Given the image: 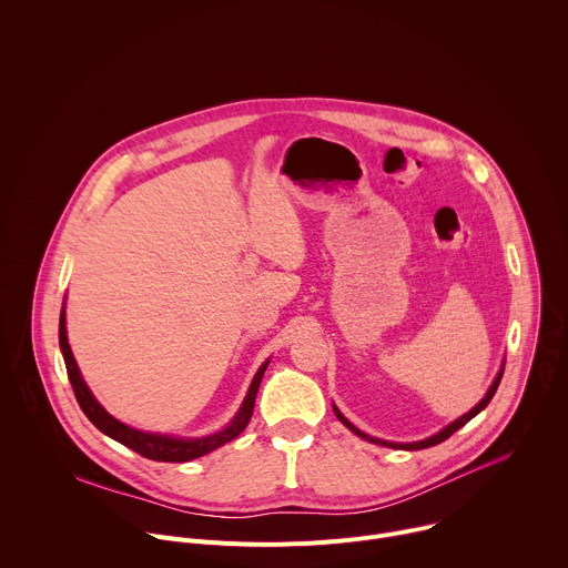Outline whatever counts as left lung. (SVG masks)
I'll return each instance as SVG.
<instances>
[{
    "label": "left lung",
    "mask_w": 568,
    "mask_h": 568,
    "mask_svg": "<svg viewBox=\"0 0 568 568\" xmlns=\"http://www.w3.org/2000/svg\"><path fill=\"white\" fill-rule=\"evenodd\" d=\"M501 377H504V368L499 371V375H497V379L493 382V386H490V390L488 393H485V397L476 404V407L471 409V412H467L465 416H460L458 420H454L449 427H445L443 432H438L436 436H432V438H427V440H420V443H388V440H379V438H371V436H366L364 432H359L355 425H351L337 409H335V414H337V418L353 432V434H357L359 438H364V440H371V443H375V445H384V447H395V449H409V452H414V449H425V447H432V445H438V443H443V440H447L452 434H456L460 427H465L476 414H480L485 407H488V404H490V399L495 397V393H497V388H499V382H501Z\"/></svg>",
    "instance_id": "left-lung-1"
}]
</instances>
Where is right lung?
Wrapping results in <instances>:
<instances>
[{
    "label": "right lung",
    "mask_w": 568,
    "mask_h": 568,
    "mask_svg": "<svg viewBox=\"0 0 568 568\" xmlns=\"http://www.w3.org/2000/svg\"><path fill=\"white\" fill-rule=\"evenodd\" d=\"M58 337H60V351H62V357H64V366H67V375H69V382H71V388H73V395L80 404V409H83V414L94 423L97 429H101L103 434H108L110 438L119 440L121 445L134 449L136 454L150 458V460H164V463H186V460H193V458H200L217 447H222L224 443L233 440L242 429H245L252 420V414H254V402H256V393H258V386H261V379H263V373L267 368L270 362H265L252 386H250V393L245 397V402H242V407L237 412V416L233 418V423L213 434V436H206V438H191V440H184V438H173V436H159V434H145V432H139V429H132L123 423H119L116 418H112L101 404L94 399L92 390L88 388L85 379L80 377V371L75 366V359L71 355V348H69V342H67V328H64V310L60 312V328H58Z\"/></svg>",
    "instance_id": "1"
}]
</instances>
